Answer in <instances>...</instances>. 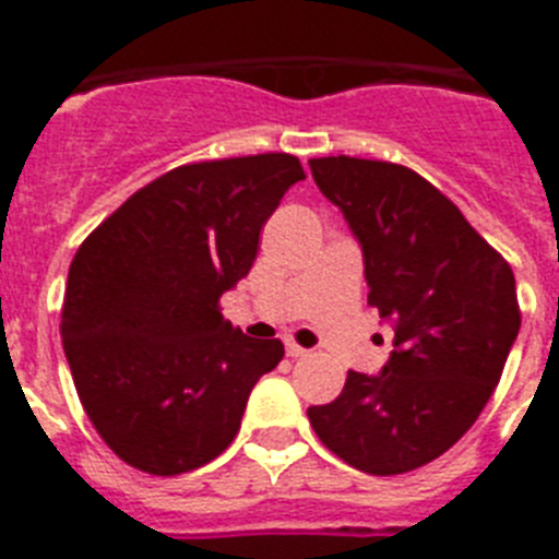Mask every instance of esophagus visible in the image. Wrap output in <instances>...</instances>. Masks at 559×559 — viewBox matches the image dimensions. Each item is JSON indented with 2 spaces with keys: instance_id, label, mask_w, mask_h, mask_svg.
Returning a JSON list of instances; mask_svg holds the SVG:
<instances>
[{
  "instance_id": "1",
  "label": "esophagus",
  "mask_w": 559,
  "mask_h": 559,
  "mask_svg": "<svg viewBox=\"0 0 559 559\" xmlns=\"http://www.w3.org/2000/svg\"><path fill=\"white\" fill-rule=\"evenodd\" d=\"M285 353H288V358H305V355H308L310 349L299 347L296 341H288V344H285Z\"/></svg>"
}]
</instances>
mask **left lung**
<instances>
[{
	"instance_id": "1",
	"label": "left lung",
	"mask_w": 559,
	"mask_h": 559,
	"mask_svg": "<svg viewBox=\"0 0 559 559\" xmlns=\"http://www.w3.org/2000/svg\"><path fill=\"white\" fill-rule=\"evenodd\" d=\"M316 187L364 254L369 305L394 328L380 372H349L310 406L324 445L372 476H397L456 445L492 397L521 330L515 276L456 204L392 162L310 159Z\"/></svg>"
}]
</instances>
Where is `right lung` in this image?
Listing matches in <instances>:
<instances>
[{"mask_svg":"<svg viewBox=\"0 0 559 559\" xmlns=\"http://www.w3.org/2000/svg\"><path fill=\"white\" fill-rule=\"evenodd\" d=\"M302 179L290 153L181 165L78 249L63 353L92 426L136 471L179 476L224 453L254 383L283 360V341L249 338L218 302Z\"/></svg>","mask_w":559,"mask_h":559,"instance_id":"obj_1","label":"right lung"}]
</instances>
